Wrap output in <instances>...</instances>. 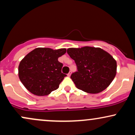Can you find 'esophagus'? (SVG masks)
I'll use <instances>...</instances> for the list:
<instances>
[{"label": "esophagus", "mask_w": 135, "mask_h": 135, "mask_svg": "<svg viewBox=\"0 0 135 135\" xmlns=\"http://www.w3.org/2000/svg\"><path fill=\"white\" fill-rule=\"evenodd\" d=\"M71 74H72V72H71V71H70V72H69V74H67L68 77H70V75H71Z\"/></svg>", "instance_id": "34e87169"}]
</instances>
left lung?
Here are the masks:
<instances>
[{
    "mask_svg": "<svg viewBox=\"0 0 135 135\" xmlns=\"http://www.w3.org/2000/svg\"><path fill=\"white\" fill-rule=\"evenodd\" d=\"M67 53L75 61L77 72L71 79L78 89L90 94L105 90L117 73L115 60L100 47L69 48Z\"/></svg>",
    "mask_w": 135,
    "mask_h": 135,
    "instance_id": "left-lung-1",
    "label": "left lung"
}]
</instances>
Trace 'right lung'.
Instances as JSON below:
<instances>
[{
	"label": "right lung",
	"instance_id": "1",
	"mask_svg": "<svg viewBox=\"0 0 135 135\" xmlns=\"http://www.w3.org/2000/svg\"><path fill=\"white\" fill-rule=\"evenodd\" d=\"M65 48L52 49L35 48L20 61L18 75L24 86L37 96L48 95L59 88L66 74L61 73L63 64L59 57L66 52Z\"/></svg>",
	"mask_w": 135,
	"mask_h": 135
}]
</instances>
